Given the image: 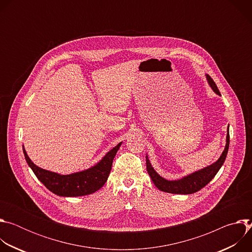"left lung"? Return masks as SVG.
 Returning a JSON list of instances; mask_svg holds the SVG:
<instances>
[{
  "label": "left lung",
  "instance_id": "1",
  "mask_svg": "<svg viewBox=\"0 0 252 252\" xmlns=\"http://www.w3.org/2000/svg\"><path fill=\"white\" fill-rule=\"evenodd\" d=\"M206 81L211 88V90L219 95H221L217 85L213 82V80L208 76L205 75ZM229 148V126L227 127V133H226V142H225V147L219 158L217 161H214L210 165H207L206 167H203L201 169H198L194 172H191L188 175L183 176L182 178L178 179H173V181H170V179H166L162 176H160L153 167L148 155L146 156V160H147V170L152 178L153 183L155 186L161 191L168 192V193H174V194H191L194 193L198 190H200L202 188H204L211 179L215 176L222 166Z\"/></svg>",
  "mask_w": 252,
  "mask_h": 252
}]
</instances>
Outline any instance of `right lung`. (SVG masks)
<instances>
[{"mask_svg": "<svg viewBox=\"0 0 252 252\" xmlns=\"http://www.w3.org/2000/svg\"><path fill=\"white\" fill-rule=\"evenodd\" d=\"M122 143L123 141L110 152H107L102 158L93 166L69 174H61L35 165L29 158L24 146L23 152L29 166L50 191L59 196L77 197L92 194L103 187L110 175L113 160Z\"/></svg>", "mask_w": 252, "mask_h": 252, "instance_id": "right-lung-1", "label": "right lung"}]
</instances>
